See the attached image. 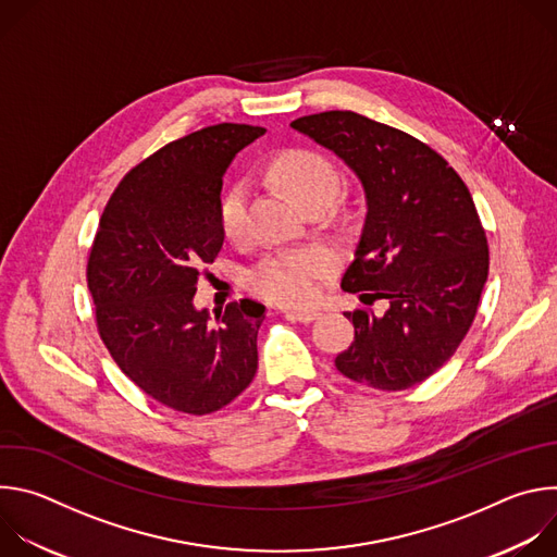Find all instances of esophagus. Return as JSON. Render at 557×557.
Segmentation results:
<instances>
[{
	"mask_svg": "<svg viewBox=\"0 0 557 557\" xmlns=\"http://www.w3.org/2000/svg\"><path fill=\"white\" fill-rule=\"evenodd\" d=\"M286 317L293 322L310 324V322L317 320V317H320V312H317V310H286Z\"/></svg>",
	"mask_w": 557,
	"mask_h": 557,
	"instance_id": "34e87169",
	"label": "esophagus"
}]
</instances>
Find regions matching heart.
Wrapping results in <instances>:
<instances>
[{"label": "heart", "instance_id": "obj_1", "mask_svg": "<svg viewBox=\"0 0 557 557\" xmlns=\"http://www.w3.org/2000/svg\"><path fill=\"white\" fill-rule=\"evenodd\" d=\"M271 178L290 194L299 205L333 202L342 187L339 170L320 151L288 149L273 158ZM247 189L233 185L224 191L218 209L220 228L228 240H237L247 231ZM331 269V260L322 253H277L260 262L251 275V288L275 304L299 306L312 299L320 280Z\"/></svg>", "mask_w": 557, "mask_h": 557}]
</instances>
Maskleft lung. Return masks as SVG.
I'll list each match as a JSON object with an SVG mask.
<instances>
[{
    "label": "left lung",
    "instance_id": "left-lung-1",
    "mask_svg": "<svg viewBox=\"0 0 557 557\" xmlns=\"http://www.w3.org/2000/svg\"><path fill=\"white\" fill-rule=\"evenodd\" d=\"M293 129L355 172L366 220L342 288L387 310L344 312L355 342L337 370L376 389L434 374L467 335L490 273L487 237L467 185L414 136L355 112L301 116Z\"/></svg>",
    "mask_w": 557,
    "mask_h": 557
}]
</instances>
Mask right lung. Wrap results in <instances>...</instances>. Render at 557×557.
Listing matches in <instances>:
<instances>
[{"mask_svg":"<svg viewBox=\"0 0 557 557\" xmlns=\"http://www.w3.org/2000/svg\"><path fill=\"white\" fill-rule=\"evenodd\" d=\"M264 127L220 123L151 153L114 189L88 260L97 326L119 368L158 404L209 414L256 376L264 306L233 301L218 324L194 295L222 249L220 191Z\"/></svg>","mask_w":557,"mask_h":557,"instance_id":"obj_1","label":"right lung"}]
</instances>
